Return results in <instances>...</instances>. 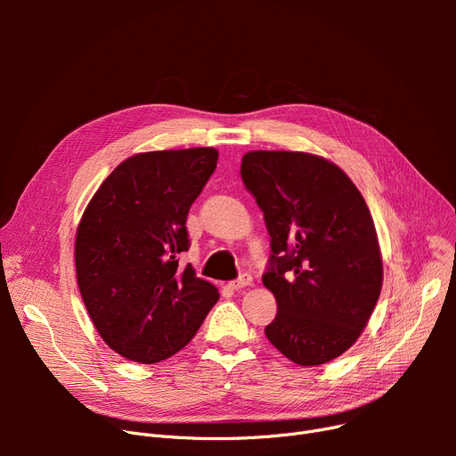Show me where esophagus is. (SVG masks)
I'll list each match as a JSON object with an SVG mask.
<instances>
[{"mask_svg":"<svg viewBox=\"0 0 456 456\" xmlns=\"http://www.w3.org/2000/svg\"><path fill=\"white\" fill-rule=\"evenodd\" d=\"M251 282H253V277L249 273H242L236 281L231 282V289L232 290H242V289H246V286H249Z\"/></svg>","mask_w":456,"mask_h":456,"instance_id":"obj_1","label":"esophagus"}]
</instances>
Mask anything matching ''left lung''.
<instances>
[{
    "instance_id": "left-lung-1",
    "label": "left lung",
    "mask_w": 456,
    "mask_h": 456,
    "mask_svg": "<svg viewBox=\"0 0 456 456\" xmlns=\"http://www.w3.org/2000/svg\"><path fill=\"white\" fill-rule=\"evenodd\" d=\"M240 174L272 238L262 282L275 296L268 340L292 362L318 366L364 330L382 286L370 208L337 164L301 151H249Z\"/></svg>"
}]
</instances>
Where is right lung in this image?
Instances as JSON below:
<instances>
[{"label":"right lung","instance_id":"add662e5","mask_svg":"<svg viewBox=\"0 0 456 456\" xmlns=\"http://www.w3.org/2000/svg\"><path fill=\"white\" fill-rule=\"evenodd\" d=\"M218 162L214 148L129 157L102 183L76 236L79 292L105 344L155 364L198 332L218 289L181 270L186 216Z\"/></svg>","mask_w":456,"mask_h":456}]
</instances>
